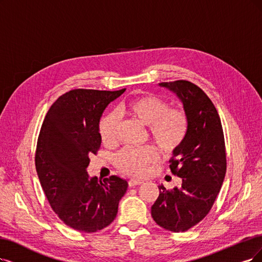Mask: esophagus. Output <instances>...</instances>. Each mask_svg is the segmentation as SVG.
Listing matches in <instances>:
<instances>
[{"mask_svg": "<svg viewBox=\"0 0 262 262\" xmlns=\"http://www.w3.org/2000/svg\"><path fill=\"white\" fill-rule=\"evenodd\" d=\"M141 183H143V180L132 178V179H129V181H128V186H129V187H136V186L141 185Z\"/></svg>", "mask_w": 262, "mask_h": 262, "instance_id": "obj_1", "label": "esophagus"}]
</instances>
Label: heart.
<instances>
[{"mask_svg":"<svg viewBox=\"0 0 262 262\" xmlns=\"http://www.w3.org/2000/svg\"><path fill=\"white\" fill-rule=\"evenodd\" d=\"M119 115H128L142 125L149 126V137L164 154L176 152L185 142L189 132V116L186 110L169 103L152 94H143L121 104ZM99 135L103 144L112 147L118 142L119 116L104 115L99 123ZM159 160V152L153 147L124 148L115 156L114 163L122 172L142 177Z\"/></svg>","mask_w":262,"mask_h":262,"instance_id":"1","label":"heart"}]
</instances>
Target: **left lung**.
Listing matches in <instances>:
<instances>
[{"instance_id": "1", "label": "left lung", "mask_w": 262, "mask_h": 262, "mask_svg": "<svg viewBox=\"0 0 262 262\" xmlns=\"http://www.w3.org/2000/svg\"><path fill=\"white\" fill-rule=\"evenodd\" d=\"M176 93L189 116V132L182 146L169 160L172 175L181 187L166 190L151 207L157 224L172 232H185L204 219L220 192L227 171V153L219 114L209 97L186 80L162 82Z\"/></svg>"}]
</instances>
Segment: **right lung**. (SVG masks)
Returning a JSON list of instances; mask_svg holds the SVG:
<instances>
[{"label":"right lung","mask_w":262,"mask_h":262,"mask_svg":"<svg viewBox=\"0 0 262 262\" xmlns=\"http://www.w3.org/2000/svg\"><path fill=\"white\" fill-rule=\"evenodd\" d=\"M125 92L77 89L61 95L46 113L38 134L35 168L55 214L76 231L108 227L127 190L126 180L90 178V157L98 152L99 121L105 106Z\"/></svg>","instance_id":"obj_1"}]
</instances>
